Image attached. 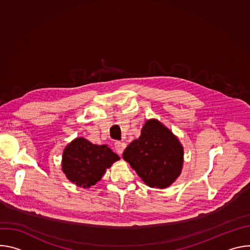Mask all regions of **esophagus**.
<instances>
[{"instance_id": "obj_1", "label": "esophagus", "mask_w": 250, "mask_h": 250, "mask_svg": "<svg viewBox=\"0 0 250 250\" xmlns=\"http://www.w3.org/2000/svg\"><path fill=\"white\" fill-rule=\"evenodd\" d=\"M115 148H116V151L118 152V154L122 155L125 148V144H124V142H121V141H116L115 142Z\"/></svg>"}]
</instances>
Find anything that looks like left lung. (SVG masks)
<instances>
[{
	"label": "left lung",
	"instance_id": "left-lung-1",
	"mask_svg": "<svg viewBox=\"0 0 250 250\" xmlns=\"http://www.w3.org/2000/svg\"><path fill=\"white\" fill-rule=\"evenodd\" d=\"M123 157L147 186L164 189L181 174L184 149L169 128L152 119L146 121Z\"/></svg>",
	"mask_w": 250,
	"mask_h": 250
}]
</instances>
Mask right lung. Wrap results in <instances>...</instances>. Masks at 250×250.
Returning <instances> with one entry per match:
<instances>
[{
    "label": "right lung",
    "mask_w": 250,
    "mask_h": 250,
    "mask_svg": "<svg viewBox=\"0 0 250 250\" xmlns=\"http://www.w3.org/2000/svg\"><path fill=\"white\" fill-rule=\"evenodd\" d=\"M118 160L119 155L106 146L93 145L83 137H77L63 151L62 171L72 183L90 188Z\"/></svg>",
    "instance_id": "right-lung-1"
}]
</instances>
